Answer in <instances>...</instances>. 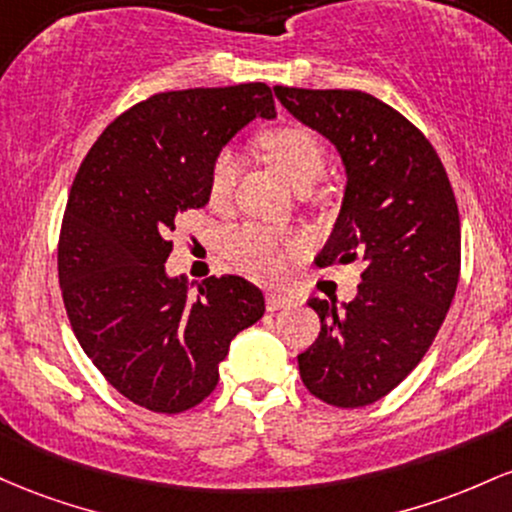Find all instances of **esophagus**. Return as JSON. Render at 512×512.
<instances>
[{"label": "esophagus", "instance_id": "obj_1", "mask_svg": "<svg viewBox=\"0 0 512 512\" xmlns=\"http://www.w3.org/2000/svg\"><path fill=\"white\" fill-rule=\"evenodd\" d=\"M287 304H292V297L283 295V292H268L266 297V307L268 312H275V309H283Z\"/></svg>", "mask_w": 512, "mask_h": 512}]
</instances>
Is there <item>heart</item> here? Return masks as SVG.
I'll list each match as a JSON object with an SVG mask.
<instances>
[{
    "label": "heart",
    "mask_w": 512,
    "mask_h": 512,
    "mask_svg": "<svg viewBox=\"0 0 512 512\" xmlns=\"http://www.w3.org/2000/svg\"><path fill=\"white\" fill-rule=\"evenodd\" d=\"M258 147L271 162L283 169V174L295 183L300 191H307L324 171V147L312 130L300 123H280L273 128L258 132ZM234 183H237V159L229 149H222L210 164L208 193L210 200L222 203L229 198ZM297 249V241L280 237L273 229L246 225L234 232L229 241L234 261L244 273L254 278L273 280L283 273L285 258Z\"/></svg>",
    "instance_id": "1"
}]
</instances>
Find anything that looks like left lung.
<instances>
[{"label":"left lung","instance_id":"left-lung-1","mask_svg":"<svg viewBox=\"0 0 512 512\" xmlns=\"http://www.w3.org/2000/svg\"><path fill=\"white\" fill-rule=\"evenodd\" d=\"M275 96L346 164L343 208L317 266H363L355 300H309L321 331L297 355L300 377L338 409L375 404L421 363L455 297V193L426 135L372 94L275 86Z\"/></svg>","mask_w":512,"mask_h":512}]
</instances>
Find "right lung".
I'll return each mask as SVG.
<instances>
[{
  "label": "right lung",
  "instance_id": "right-lung-1",
  "mask_svg": "<svg viewBox=\"0 0 512 512\" xmlns=\"http://www.w3.org/2000/svg\"><path fill=\"white\" fill-rule=\"evenodd\" d=\"M256 116H275L263 82L154 94L101 132L74 176L57 241L62 302L91 363L142 409L198 406L232 338L266 312L239 275L188 295L164 271L176 220L208 205L212 159Z\"/></svg>",
  "mask_w": 512,
  "mask_h": 512
}]
</instances>
